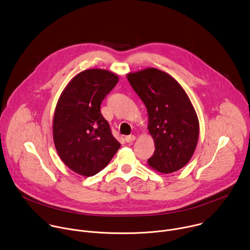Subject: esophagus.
I'll list each match as a JSON object with an SVG mask.
<instances>
[{
    "label": "esophagus",
    "mask_w": 250,
    "mask_h": 250,
    "mask_svg": "<svg viewBox=\"0 0 250 250\" xmlns=\"http://www.w3.org/2000/svg\"><path fill=\"white\" fill-rule=\"evenodd\" d=\"M125 142H127V143H131L132 141L135 140V136H134V135H127V136H125Z\"/></svg>",
    "instance_id": "esophagus-1"
}]
</instances>
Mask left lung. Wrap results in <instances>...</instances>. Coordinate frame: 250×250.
<instances>
[{
  "instance_id": "obj_1",
  "label": "left lung",
  "mask_w": 250,
  "mask_h": 250,
  "mask_svg": "<svg viewBox=\"0 0 250 250\" xmlns=\"http://www.w3.org/2000/svg\"><path fill=\"white\" fill-rule=\"evenodd\" d=\"M127 80L148 111V129L156 148L149 166L162 173L182 168L195 152L200 130L187 93L171 76L156 68L128 74Z\"/></svg>"
}]
</instances>
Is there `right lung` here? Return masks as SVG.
Instances as JSON below:
<instances>
[{"label": "right lung", "mask_w": 250, "mask_h": 250, "mask_svg": "<svg viewBox=\"0 0 250 250\" xmlns=\"http://www.w3.org/2000/svg\"><path fill=\"white\" fill-rule=\"evenodd\" d=\"M119 81L102 69L78 74L62 92L53 117V140L62 162L73 171L93 176L121 147L100 105Z\"/></svg>", "instance_id": "obj_1"}]
</instances>
